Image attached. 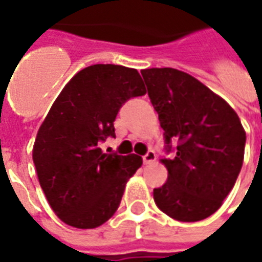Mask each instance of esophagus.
<instances>
[{"instance_id":"34e87169","label":"esophagus","mask_w":262,"mask_h":262,"mask_svg":"<svg viewBox=\"0 0 262 262\" xmlns=\"http://www.w3.org/2000/svg\"><path fill=\"white\" fill-rule=\"evenodd\" d=\"M156 153L154 151H148L144 157H143V164L144 165H148V164H151V163H154L156 161Z\"/></svg>"}]
</instances>
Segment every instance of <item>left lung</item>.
I'll use <instances>...</instances> for the list:
<instances>
[{"label": "left lung", "mask_w": 262, "mask_h": 262, "mask_svg": "<svg viewBox=\"0 0 262 262\" xmlns=\"http://www.w3.org/2000/svg\"><path fill=\"white\" fill-rule=\"evenodd\" d=\"M148 97L159 114L167 150L168 180L153 191L161 212L178 222H198L222 206L234 187L244 160L246 132L225 99L180 70H142Z\"/></svg>", "instance_id": "left-lung-1"}]
</instances>
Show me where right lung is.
I'll list each match as a JSON object with an SVG mask.
<instances>
[{"mask_svg": "<svg viewBox=\"0 0 262 262\" xmlns=\"http://www.w3.org/2000/svg\"><path fill=\"white\" fill-rule=\"evenodd\" d=\"M136 69L94 64L71 78L39 127L33 163L50 208L66 225L95 229L119 208L126 182L143 164L136 154L102 153L120 106L146 94Z\"/></svg>", "mask_w": 262, "mask_h": 262, "instance_id": "1", "label": "right lung"}]
</instances>
